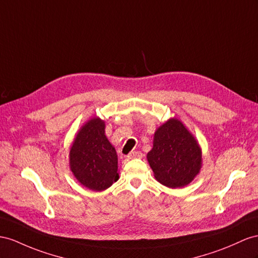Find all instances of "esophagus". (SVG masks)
Segmentation results:
<instances>
[{
	"instance_id": "esophagus-1",
	"label": "esophagus",
	"mask_w": 258,
	"mask_h": 258,
	"mask_svg": "<svg viewBox=\"0 0 258 258\" xmlns=\"http://www.w3.org/2000/svg\"><path fill=\"white\" fill-rule=\"evenodd\" d=\"M143 157V154L141 153V151H131V153L127 155V158L128 159H136V158H142Z\"/></svg>"
}]
</instances>
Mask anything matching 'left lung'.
<instances>
[{
  "instance_id": "1",
  "label": "left lung",
  "mask_w": 258,
  "mask_h": 258,
  "mask_svg": "<svg viewBox=\"0 0 258 258\" xmlns=\"http://www.w3.org/2000/svg\"><path fill=\"white\" fill-rule=\"evenodd\" d=\"M147 159L158 182L168 187H183L200 172L202 151L183 123L171 118L157 130Z\"/></svg>"
}]
</instances>
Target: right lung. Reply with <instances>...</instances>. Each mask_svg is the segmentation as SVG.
Here are the masks:
<instances>
[{
  "label": "right lung",
  "mask_w": 258,
  "mask_h": 258,
  "mask_svg": "<svg viewBox=\"0 0 258 258\" xmlns=\"http://www.w3.org/2000/svg\"><path fill=\"white\" fill-rule=\"evenodd\" d=\"M76 179L92 190H103L118 179L117 155L104 135V122L91 118L77 134L70 151Z\"/></svg>",
  "instance_id": "add662e5"
}]
</instances>
